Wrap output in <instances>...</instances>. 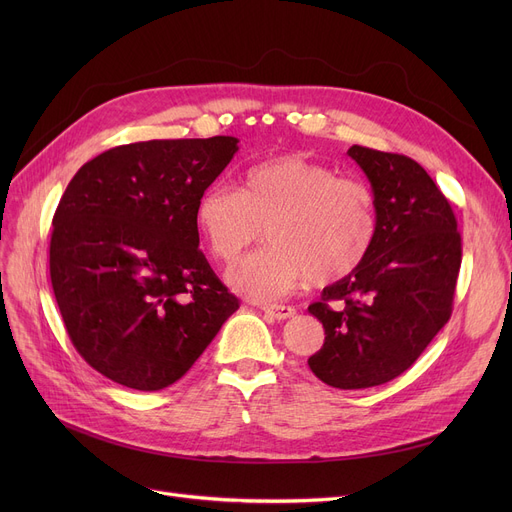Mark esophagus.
<instances>
[{
	"mask_svg": "<svg viewBox=\"0 0 512 512\" xmlns=\"http://www.w3.org/2000/svg\"><path fill=\"white\" fill-rule=\"evenodd\" d=\"M263 311L270 315V317H274V319H290L294 313V307H288V305H272V307H263Z\"/></svg>",
	"mask_w": 512,
	"mask_h": 512,
	"instance_id": "1",
	"label": "esophagus"
}]
</instances>
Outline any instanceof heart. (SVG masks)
Masks as SVG:
<instances>
[{
    "instance_id": "b5f03b06",
    "label": "heart",
    "mask_w": 512,
    "mask_h": 512,
    "mask_svg": "<svg viewBox=\"0 0 512 512\" xmlns=\"http://www.w3.org/2000/svg\"><path fill=\"white\" fill-rule=\"evenodd\" d=\"M197 228L215 259L238 261L261 238L270 247L247 257L228 280L255 301H274L311 280L338 282L365 261L378 234L371 188L305 155L257 161L238 186L211 184L197 199Z\"/></svg>"
}]
</instances>
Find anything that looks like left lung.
Returning a JSON list of instances; mask_svg holds the SVG:
<instances>
[{
  "label": "left lung",
  "mask_w": 512,
  "mask_h": 512,
  "mask_svg": "<svg viewBox=\"0 0 512 512\" xmlns=\"http://www.w3.org/2000/svg\"><path fill=\"white\" fill-rule=\"evenodd\" d=\"M348 155L371 182L378 234L357 270L309 305L326 340L307 363L324 384L361 390L407 371L450 319L461 234L448 199L415 159L361 145Z\"/></svg>",
  "instance_id": "1"
}]
</instances>
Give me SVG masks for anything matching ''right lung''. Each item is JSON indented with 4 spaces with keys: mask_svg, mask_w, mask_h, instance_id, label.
Wrapping results in <instances>:
<instances>
[{
    "mask_svg": "<svg viewBox=\"0 0 512 512\" xmlns=\"http://www.w3.org/2000/svg\"><path fill=\"white\" fill-rule=\"evenodd\" d=\"M236 151L234 137L120 145L70 180L53 215L51 286L78 355L112 382L168 388L238 309L195 220Z\"/></svg>",
    "mask_w": 512,
    "mask_h": 512,
    "instance_id": "obj_1",
    "label": "right lung"
}]
</instances>
